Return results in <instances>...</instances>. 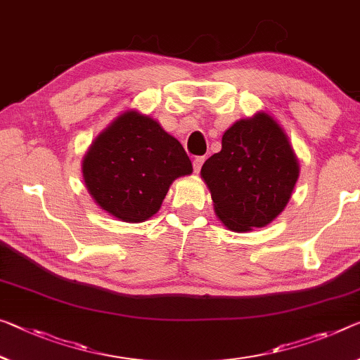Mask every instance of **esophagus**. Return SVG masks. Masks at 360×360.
<instances>
[{
  "label": "esophagus",
  "mask_w": 360,
  "mask_h": 360,
  "mask_svg": "<svg viewBox=\"0 0 360 360\" xmlns=\"http://www.w3.org/2000/svg\"><path fill=\"white\" fill-rule=\"evenodd\" d=\"M204 161H206V158H204V156H196L195 159H193V169H195L196 174L199 172V170H201Z\"/></svg>",
  "instance_id": "obj_1"
}]
</instances>
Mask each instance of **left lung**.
Masks as SVG:
<instances>
[{
	"mask_svg": "<svg viewBox=\"0 0 360 360\" xmlns=\"http://www.w3.org/2000/svg\"><path fill=\"white\" fill-rule=\"evenodd\" d=\"M201 175L217 217L233 231L261 229L283 211L300 167L290 141L270 115L238 120L222 136V149Z\"/></svg>",
	"mask_w": 360,
	"mask_h": 360,
	"instance_id": "left-lung-1",
	"label": "left lung"
}]
</instances>
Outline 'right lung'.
<instances>
[{
	"mask_svg": "<svg viewBox=\"0 0 360 360\" xmlns=\"http://www.w3.org/2000/svg\"><path fill=\"white\" fill-rule=\"evenodd\" d=\"M191 172L179 140L135 110L115 119L84 159V179L93 199L131 224L156 214L172 181Z\"/></svg>",
	"mask_w": 360,
	"mask_h": 360,
	"instance_id": "obj_1",
	"label": "right lung"
}]
</instances>
